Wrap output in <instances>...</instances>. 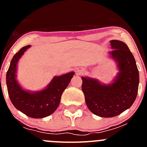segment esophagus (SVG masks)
Wrapping results in <instances>:
<instances>
[{
    "label": "esophagus",
    "mask_w": 147,
    "mask_h": 147,
    "mask_svg": "<svg viewBox=\"0 0 147 147\" xmlns=\"http://www.w3.org/2000/svg\"><path fill=\"white\" fill-rule=\"evenodd\" d=\"M82 72H83L82 70H78V71H76V75H80L81 73H82Z\"/></svg>",
    "instance_id": "1"
}]
</instances>
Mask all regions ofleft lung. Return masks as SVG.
Wrapping results in <instances>:
<instances>
[{
  "label": "left lung",
  "instance_id": "1",
  "mask_svg": "<svg viewBox=\"0 0 147 147\" xmlns=\"http://www.w3.org/2000/svg\"><path fill=\"white\" fill-rule=\"evenodd\" d=\"M109 56L117 65L119 72L109 84L97 79L82 77V90L86 105L94 115L101 117H113L127 110L137 96L139 70L135 59L128 46L117 40H110Z\"/></svg>",
  "mask_w": 147,
  "mask_h": 147
}]
</instances>
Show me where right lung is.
<instances>
[{
    "mask_svg": "<svg viewBox=\"0 0 147 147\" xmlns=\"http://www.w3.org/2000/svg\"><path fill=\"white\" fill-rule=\"evenodd\" d=\"M30 45L22 47L11 60L6 74L8 95L13 106L32 118H44L52 115L58 107L62 94L67 88L74 72L55 76L45 89L35 92L26 90L17 80L18 63Z\"/></svg>",
    "mask_w": 147,
    "mask_h": 147,
    "instance_id": "obj_1",
    "label": "right lung"
}]
</instances>
